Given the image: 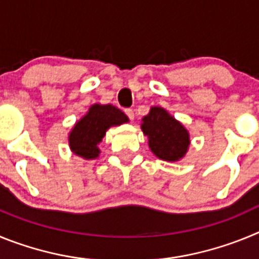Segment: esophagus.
Wrapping results in <instances>:
<instances>
[{
  "label": "esophagus",
  "mask_w": 259,
  "mask_h": 259,
  "mask_svg": "<svg viewBox=\"0 0 259 259\" xmlns=\"http://www.w3.org/2000/svg\"><path fill=\"white\" fill-rule=\"evenodd\" d=\"M124 113H125V115L128 116V118L131 119V120H134V119H135L134 110H132V109H125V110H124Z\"/></svg>",
  "instance_id": "obj_1"
}]
</instances>
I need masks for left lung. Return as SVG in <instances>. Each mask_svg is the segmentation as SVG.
I'll return each mask as SVG.
<instances>
[{
    "mask_svg": "<svg viewBox=\"0 0 259 259\" xmlns=\"http://www.w3.org/2000/svg\"><path fill=\"white\" fill-rule=\"evenodd\" d=\"M141 131L148 137L149 149L162 161H180L191 145L188 130L161 106L150 107L141 119Z\"/></svg>",
    "mask_w": 259,
    "mask_h": 259,
    "instance_id": "obj_1",
    "label": "left lung"
}]
</instances>
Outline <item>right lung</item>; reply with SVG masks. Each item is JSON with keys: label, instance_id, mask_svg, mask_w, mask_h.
<instances>
[{"label": "right lung", "instance_id": "right-lung-1", "mask_svg": "<svg viewBox=\"0 0 259 259\" xmlns=\"http://www.w3.org/2000/svg\"><path fill=\"white\" fill-rule=\"evenodd\" d=\"M128 122V116L113 105H92L68 134L71 152L87 161L96 159L101 153L98 144L102 141L107 130Z\"/></svg>", "mask_w": 259, "mask_h": 259}]
</instances>
